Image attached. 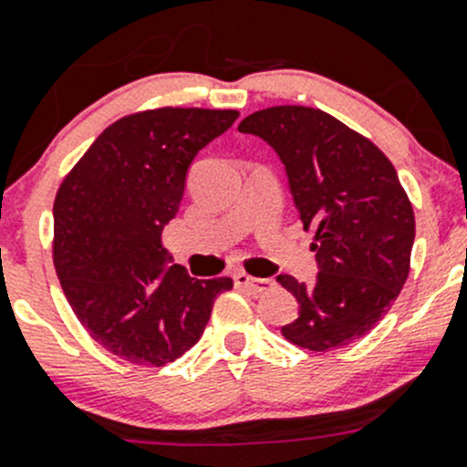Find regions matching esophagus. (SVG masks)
<instances>
[{
    "mask_svg": "<svg viewBox=\"0 0 467 467\" xmlns=\"http://www.w3.org/2000/svg\"><path fill=\"white\" fill-rule=\"evenodd\" d=\"M234 285L242 286V289H248L251 294H266V291L273 289L275 282L264 280V277H253L248 275V273H237V275H234Z\"/></svg>",
    "mask_w": 467,
    "mask_h": 467,
    "instance_id": "34e87169",
    "label": "esophagus"
}]
</instances>
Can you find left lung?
Instances as JSON below:
<instances>
[{
	"mask_svg": "<svg viewBox=\"0 0 467 467\" xmlns=\"http://www.w3.org/2000/svg\"><path fill=\"white\" fill-rule=\"evenodd\" d=\"M239 130L275 149L303 228L317 230V285L277 277L300 305L282 337L314 352L357 341L389 312L411 266L416 216L398 171L379 146L318 108H264Z\"/></svg>",
	"mask_w": 467,
	"mask_h": 467,
	"instance_id": "8db88e82",
	"label": "left lung"
}]
</instances>
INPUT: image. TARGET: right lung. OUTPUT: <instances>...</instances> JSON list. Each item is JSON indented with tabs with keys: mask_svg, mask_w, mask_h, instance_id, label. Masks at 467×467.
<instances>
[{
	"mask_svg": "<svg viewBox=\"0 0 467 467\" xmlns=\"http://www.w3.org/2000/svg\"><path fill=\"white\" fill-rule=\"evenodd\" d=\"M237 110L155 108L108 126L54 201V266L89 337L119 359L164 366L201 338L230 277L196 280L169 260L162 230L176 216L192 160Z\"/></svg>",
	"mask_w": 467,
	"mask_h": 467,
	"instance_id": "add662e5",
	"label": "right lung"
}]
</instances>
